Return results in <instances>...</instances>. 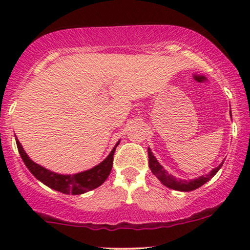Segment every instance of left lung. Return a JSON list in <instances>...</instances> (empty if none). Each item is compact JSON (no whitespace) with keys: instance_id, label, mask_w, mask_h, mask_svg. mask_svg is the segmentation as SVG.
<instances>
[{"instance_id":"1","label":"left lung","mask_w":250,"mask_h":250,"mask_svg":"<svg viewBox=\"0 0 250 250\" xmlns=\"http://www.w3.org/2000/svg\"><path fill=\"white\" fill-rule=\"evenodd\" d=\"M148 157H149V168H150V170L153 171L155 176L160 180V182H161L163 186H166V187L174 189V190H179V191H191V190H195V189L200 188L201 186H203L206 182H208V181L220 170V168L222 167L223 165L222 162L221 165H219V167L214 168L210 173L202 175V176L196 177V179H191L187 181V180L176 179V177L173 176V175L169 174L168 171L166 170L161 165H160L159 161L156 160V157L154 156L153 151L150 150V148H148Z\"/></svg>"}]
</instances>
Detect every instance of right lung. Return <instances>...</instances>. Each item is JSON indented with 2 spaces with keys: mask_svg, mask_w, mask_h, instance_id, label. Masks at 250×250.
<instances>
[{
  "mask_svg": "<svg viewBox=\"0 0 250 250\" xmlns=\"http://www.w3.org/2000/svg\"><path fill=\"white\" fill-rule=\"evenodd\" d=\"M119 143L120 141L116 143L115 147L110 151V154L101 163L95 166V167L77 174L63 175L54 173V171L42 167V166L34 162L33 160H30L21 143L16 139L19 153L21 155L22 160H23L25 167L29 169L30 173L37 180L41 181L43 185L48 186V187L54 189V190L71 195H81L87 193V191L93 190V189L100 187L107 180V177L111 171V168H113L114 153H115V149L119 146Z\"/></svg>",
  "mask_w": 250,
  "mask_h": 250,
  "instance_id": "1",
  "label": "right lung"
}]
</instances>
